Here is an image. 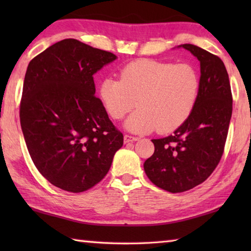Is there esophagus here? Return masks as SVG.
<instances>
[{
    "label": "esophagus",
    "mask_w": 251,
    "mask_h": 251,
    "mask_svg": "<svg viewBox=\"0 0 251 251\" xmlns=\"http://www.w3.org/2000/svg\"><path fill=\"white\" fill-rule=\"evenodd\" d=\"M138 141V137H136V136H131V135H124V143H131V142H136Z\"/></svg>",
    "instance_id": "esophagus-1"
}]
</instances>
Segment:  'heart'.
Here are the masks:
<instances>
[{
    "label": "heart",
    "instance_id": "heart-1",
    "mask_svg": "<svg viewBox=\"0 0 251 251\" xmlns=\"http://www.w3.org/2000/svg\"><path fill=\"white\" fill-rule=\"evenodd\" d=\"M199 91L201 75L194 65L155 59L130 62L120 79L105 78L100 85L101 103L113 120H122L137 105L125 124L135 133L177 129L193 113Z\"/></svg>",
    "mask_w": 251,
    "mask_h": 251
}]
</instances>
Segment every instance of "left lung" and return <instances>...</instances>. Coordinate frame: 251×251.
<instances>
[{
	"mask_svg": "<svg viewBox=\"0 0 251 251\" xmlns=\"http://www.w3.org/2000/svg\"><path fill=\"white\" fill-rule=\"evenodd\" d=\"M201 62V91L196 106L173 135L151 139L155 151L144 169L152 184L169 193H182L209 177L224 154L232 113L230 82L217 55L184 44Z\"/></svg>",
	"mask_w": 251,
	"mask_h": 251,
	"instance_id": "8db88e82",
	"label": "left lung"
}]
</instances>
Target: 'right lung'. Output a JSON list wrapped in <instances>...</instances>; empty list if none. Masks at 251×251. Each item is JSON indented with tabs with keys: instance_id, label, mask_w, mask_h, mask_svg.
<instances>
[{
	"instance_id": "add662e5",
	"label": "right lung",
	"mask_w": 251,
	"mask_h": 251,
	"mask_svg": "<svg viewBox=\"0 0 251 251\" xmlns=\"http://www.w3.org/2000/svg\"><path fill=\"white\" fill-rule=\"evenodd\" d=\"M113 53L65 39L27 66L20 121L29 156L50 184L83 193L108 173L124 136L95 96L94 75Z\"/></svg>"
}]
</instances>
